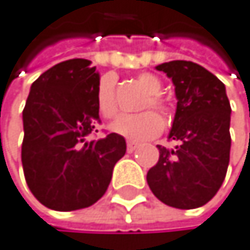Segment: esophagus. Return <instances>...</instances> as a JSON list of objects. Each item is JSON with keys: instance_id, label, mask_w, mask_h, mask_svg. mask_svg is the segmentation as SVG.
I'll list each match as a JSON object with an SVG mask.
<instances>
[{"instance_id": "34e87169", "label": "esophagus", "mask_w": 250, "mask_h": 250, "mask_svg": "<svg viewBox=\"0 0 250 250\" xmlns=\"http://www.w3.org/2000/svg\"><path fill=\"white\" fill-rule=\"evenodd\" d=\"M137 146H139V144H136V142H128V144H126V149H128V152H133Z\"/></svg>"}]
</instances>
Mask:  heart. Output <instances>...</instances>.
<instances>
[{
    "label": "heart",
    "mask_w": 250,
    "mask_h": 250,
    "mask_svg": "<svg viewBox=\"0 0 250 250\" xmlns=\"http://www.w3.org/2000/svg\"><path fill=\"white\" fill-rule=\"evenodd\" d=\"M136 82L148 94V98L142 105V110L148 111L119 116L110 128L113 133L131 142H144L162 133L163 121L157 113L159 112L165 119H169L172 114V106L167 99H163L160 96L162 81L157 76L151 75V73H140L136 78ZM96 106H98L99 114L105 119H113L119 111L116 101V81L111 75H104L98 82V87H96ZM149 108L156 109L158 112H151Z\"/></svg>",
    "instance_id": "1"
}]
</instances>
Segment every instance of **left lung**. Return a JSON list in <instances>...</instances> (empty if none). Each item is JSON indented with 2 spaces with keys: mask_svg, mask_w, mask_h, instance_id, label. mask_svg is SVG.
<instances>
[{
  "mask_svg": "<svg viewBox=\"0 0 250 250\" xmlns=\"http://www.w3.org/2000/svg\"><path fill=\"white\" fill-rule=\"evenodd\" d=\"M175 85L177 110L169 139L179 145L159 148V162L146 182L160 202L179 209L206 205L218 192L229 165L230 105L225 83L191 61L156 67Z\"/></svg>",
  "mask_w": 250,
  "mask_h": 250,
  "instance_id": "left-lung-1",
  "label": "left lung"
}]
</instances>
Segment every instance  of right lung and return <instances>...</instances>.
Listing matches in <instances>:
<instances>
[{
  "label": "right lung",
  "instance_id": "obj_1",
  "mask_svg": "<svg viewBox=\"0 0 250 250\" xmlns=\"http://www.w3.org/2000/svg\"><path fill=\"white\" fill-rule=\"evenodd\" d=\"M99 73L88 59H68L33 83L24 111L21 160L28 189L55 211L94 205L106 192L113 168L125 156L122 136L88 140L99 119Z\"/></svg>",
  "mask_w": 250,
  "mask_h": 250
}]
</instances>
